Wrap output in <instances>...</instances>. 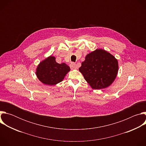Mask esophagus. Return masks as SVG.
Returning a JSON list of instances; mask_svg holds the SVG:
<instances>
[{"label":"esophagus","instance_id":"1","mask_svg":"<svg viewBox=\"0 0 146 146\" xmlns=\"http://www.w3.org/2000/svg\"><path fill=\"white\" fill-rule=\"evenodd\" d=\"M70 67L72 69H77V65H76V64L73 63V62H72V63L70 64Z\"/></svg>","mask_w":146,"mask_h":146}]
</instances>
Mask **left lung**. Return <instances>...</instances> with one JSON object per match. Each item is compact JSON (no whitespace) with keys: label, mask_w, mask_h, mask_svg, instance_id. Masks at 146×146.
<instances>
[{"label":"left lung","mask_w":146,"mask_h":146,"mask_svg":"<svg viewBox=\"0 0 146 146\" xmlns=\"http://www.w3.org/2000/svg\"><path fill=\"white\" fill-rule=\"evenodd\" d=\"M118 69V61L109 52L97 49L88 54L79 71L94 90L105 88L114 81Z\"/></svg>","instance_id":"left-lung-1"}]
</instances>
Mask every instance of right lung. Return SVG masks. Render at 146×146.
<instances>
[{
    "label": "right lung",
    "mask_w": 146,
    "mask_h": 146,
    "mask_svg": "<svg viewBox=\"0 0 146 146\" xmlns=\"http://www.w3.org/2000/svg\"><path fill=\"white\" fill-rule=\"evenodd\" d=\"M69 71V66L65 63H57L55 58L50 56L40 62L36 69V75L43 84L54 86L63 80Z\"/></svg>",
    "instance_id": "right-lung-1"
}]
</instances>
